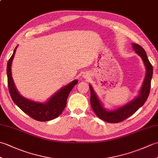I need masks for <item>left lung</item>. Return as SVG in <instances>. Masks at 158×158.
Returning <instances> with one entry per match:
<instances>
[{"mask_svg":"<svg viewBox=\"0 0 158 158\" xmlns=\"http://www.w3.org/2000/svg\"><path fill=\"white\" fill-rule=\"evenodd\" d=\"M132 48L141 58L144 65L145 66L146 73L143 84L140 88L139 94L136 98L127 102L122 106L113 110H109L105 108L102 102L98 98V95L94 89L92 85L89 83L90 104L96 115L100 119L109 123H119L133 115L137 110L140 108L147 100L151 88V81L153 76V66L149 61L147 53L141 46L132 43Z\"/></svg>","mask_w":158,"mask_h":158,"instance_id":"8db88e82","label":"left lung"}]
</instances>
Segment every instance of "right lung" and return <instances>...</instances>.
<instances>
[{"label": "right lung", "mask_w": 158, "mask_h": 158, "mask_svg": "<svg viewBox=\"0 0 158 158\" xmlns=\"http://www.w3.org/2000/svg\"><path fill=\"white\" fill-rule=\"evenodd\" d=\"M17 48L18 46L13 51L6 66L8 87L12 100L20 109L35 120L47 122L56 118L64 109L69 93L74 86L77 84L78 80L75 79L68 85L62 87L45 102L33 101L25 98L20 94L17 89L11 74V64Z\"/></svg>", "instance_id": "right-lung-1"}]
</instances>
